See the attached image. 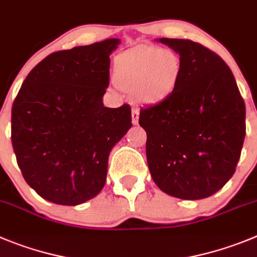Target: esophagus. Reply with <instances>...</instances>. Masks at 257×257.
<instances>
[{
  "instance_id": "esophagus-1",
  "label": "esophagus",
  "mask_w": 257,
  "mask_h": 257,
  "mask_svg": "<svg viewBox=\"0 0 257 257\" xmlns=\"http://www.w3.org/2000/svg\"><path fill=\"white\" fill-rule=\"evenodd\" d=\"M131 114H133V123L138 124V122H139V109L138 108H133V112H131Z\"/></svg>"
}]
</instances>
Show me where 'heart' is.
I'll return each mask as SVG.
<instances>
[{"label": "heart", "instance_id": "obj_1", "mask_svg": "<svg viewBox=\"0 0 257 257\" xmlns=\"http://www.w3.org/2000/svg\"><path fill=\"white\" fill-rule=\"evenodd\" d=\"M182 71V61L172 49L143 46L114 60L113 80L143 104H158L171 96Z\"/></svg>", "mask_w": 257, "mask_h": 257}]
</instances>
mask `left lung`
<instances>
[{"mask_svg":"<svg viewBox=\"0 0 257 257\" xmlns=\"http://www.w3.org/2000/svg\"><path fill=\"white\" fill-rule=\"evenodd\" d=\"M180 55L182 71L164 102L141 108L150 175L183 200L211 196L229 181L246 135V107L227 63L188 39L161 38Z\"/></svg>","mask_w":257,"mask_h":257,"instance_id":"left-lung-1","label":"left lung"}]
</instances>
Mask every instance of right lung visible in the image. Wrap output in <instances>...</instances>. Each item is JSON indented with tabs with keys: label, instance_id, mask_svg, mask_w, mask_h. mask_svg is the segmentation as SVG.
Segmentation results:
<instances>
[{
	"label": "right lung",
	"instance_id": "1",
	"mask_svg": "<svg viewBox=\"0 0 257 257\" xmlns=\"http://www.w3.org/2000/svg\"><path fill=\"white\" fill-rule=\"evenodd\" d=\"M119 39L53 52L24 80L11 109L19 168L39 196L79 205L102 191L112 148L128 131L131 108L103 105L109 55Z\"/></svg>",
	"mask_w": 257,
	"mask_h": 257
}]
</instances>
